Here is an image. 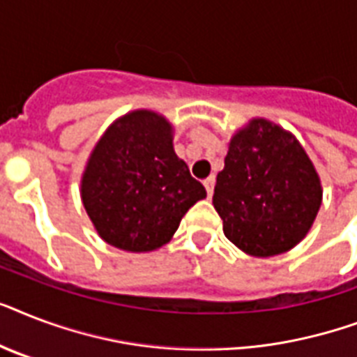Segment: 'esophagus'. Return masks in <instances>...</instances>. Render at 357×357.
<instances>
[{
  "label": "esophagus",
  "mask_w": 357,
  "mask_h": 357,
  "mask_svg": "<svg viewBox=\"0 0 357 357\" xmlns=\"http://www.w3.org/2000/svg\"><path fill=\"white\" fill-rule=\"evenodd\" d=\"M215 181H217V179H215V176H209V178H207L206 181H204V187H206L207 196H209V198H211L213 190H215Z\"/></svg>",
  "instance_id": "1"
}]
</instances>
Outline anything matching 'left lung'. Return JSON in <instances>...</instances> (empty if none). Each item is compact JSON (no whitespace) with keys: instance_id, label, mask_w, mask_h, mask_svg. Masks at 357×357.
Listing matches in <instances>:
<instances>
[{"instance_id":"left-lung-1","label":"left lung","mask_w":357,"mask_h":357,"mask_svg":"<svg viewBox=\"0 0 357 357\" xmlns=\"http://www.w3.org/2000/svg\"><path fill=\"white\" fill-rule=\"evenodd\" d=\"M321 200L313 162L293 135L257 119L231 139L213 206L224 235L243 252L271 257L296 246Z\"/></svg>"}]
</instances>
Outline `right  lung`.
<instances>
[{
  "label": "right lung",
  "instance_id": "1",
  "mask_svg": "<svg viewBox=\"0 0 357 357\" xmlns=\"http://www.w3.org/2000/svg\"><path fill=\"white\" fill-rule=\"evenodd\" d=\"M81 198L105 243L150 252L170 241L206 189L172 146V128L151 111L114 122L92 151Z\"/></svg>",
  "mask_w": 357,
  "mask_h": 357
}]
</instances>
